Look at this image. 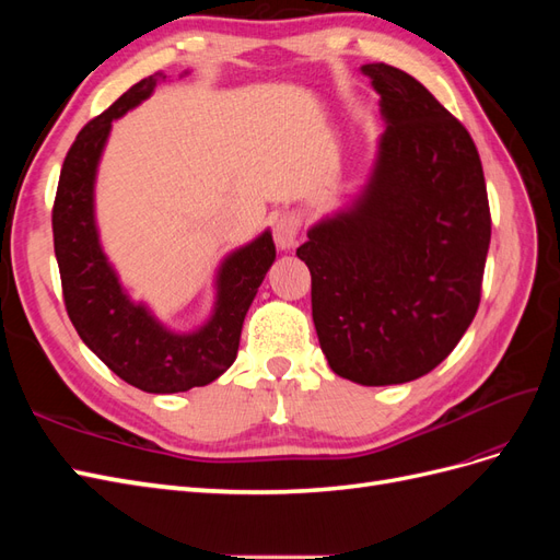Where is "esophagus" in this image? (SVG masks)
<instances>
[{
  "mask_svg": "<svg viewBox=\"0 0 560 560\" xmlns=\"http://www.w3.org/2000/svg\"><path fill=\"white\" fill-rule=\"evenodd\" d=\"M301 231V219L294 212H282L273 224V238L280 249H292Z\"/></svg>",
  "mask_w": 560,
  "mask_h": 560,
  "instance_id": "esophagus-1",
  "label": "esophagus"
}]
</instances>
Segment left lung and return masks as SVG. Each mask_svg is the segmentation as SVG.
<instances>
[{"mask_svg":"<svg viewBox=\"0 0 560 560\" xmlns=\"http://www.w3.org/2000/svg\"><path fill=\"white\" fill-rule=\"evenodd\" d=\"M362 72L381 95L378 161L354 208L308 231L313 322L334 374L360 385L430 374L477 315L490 208L477 144L393 65Z\"/></svg>","mask_w":560,"mask_h":560,"instance_id":"obj_1","label":"left lung"}]
</instances>
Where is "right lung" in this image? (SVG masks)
Masks as SVG:
<instances>
[{
  "instance_id": "add662e5",
  "label": "right lung",
  "mask_w": 560,
  "mask_h": 560,
  "mask_svg": "<svg viewBox=\"0 0 560 560\" xmlns=\"http://www.w3.org/2000/svg\"><path fill=\"white\" fill-rule=\"evenodd\" d=\"M163 79L165 74L156 72L135 83L109 109L79 130L65 156L50 214L62 301L81 341L118 378L154 395L186 393L224 374L238 354L249 303L276 259L268 231L233 252L219 270L212 319L189 336L163 329L144 306H135L124 294L97 243L95 167L114 118L140 105Z\"/></svg>"
}]
</instances>
